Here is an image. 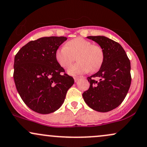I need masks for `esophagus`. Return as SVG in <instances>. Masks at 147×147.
<instances>
[{
    "mask_svg": "<svg viewBox=\"0 0 147 147\" xmlns=\"http://www.w3.org/2000/svg\"><path fill=\"white\" fill-rule=\"evenodd\" d=\"M74 79H75V82H77V81H78L79 79V77H74Z\"/></svg>",
    "mask_w": 147,
    "mask_h": 147,
    "instance_id": "esophagus-1",
    "label": "esophagus"
}]
</instances>
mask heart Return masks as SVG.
<instances>
[{
    "mask_svg": "<svg viewBox=\"0 0 147 147\" xmlns=\"http://www.w3.org/2000/svg\"><path fill=\"white\" fill-rule=\"evenodd\" d=\"M78 61L70 67L68 72L78 75L90 70L95 72L100 68L104 61V52L100 46L92 45L90 41L82 37L70 40L65 46L55 52V59L61 68H67L75 59Z\"/></svg>",
    "mask_w": 147,
    "mask_h": 147,
    "instance_id": "b5f03b06",
    "label": "heart"
}]
</instances>
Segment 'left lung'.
<instances>
[{"instance_id": "left-lung-1", "label": "left lung", "mask_w": 147, "mask_h": 147, "mask_svg": "<svg viewBox=\"0 0 147 147\" xmlns=\"http://www.w3.org/2000/svg\"><path fill=\"white\" fill-rule=\"evenodd\" d=\"M87 38L100 45L104 61L99 71L87 78L90 87L82 96L92 109L109 112L120 105L127 95L131 83V63L119 43L104 36Z\"/></svg>"}]
</instances>
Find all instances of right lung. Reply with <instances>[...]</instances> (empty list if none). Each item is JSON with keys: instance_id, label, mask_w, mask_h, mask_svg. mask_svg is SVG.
Masks as SVG:
<instances>
[{"instance_id": "right-lung-1", "label": "right lung", "mask_w": 147, "mask_h": 147, "mask_svg": "<svg viewBox=\"0 0 147 147\" xmlns=\"http://www.w3.org/2000/svg\"><path fill=\"white\" fill-rule=\"evenodd\" d=\"M66 40L64 36L42 37L22 47L14 57V79L18 94L38 113L58 110L75 82L55 59V52Z\"/></svg>"}]
</instances>
